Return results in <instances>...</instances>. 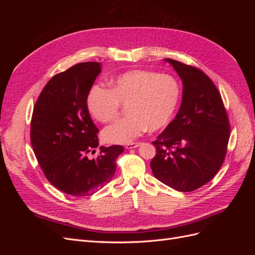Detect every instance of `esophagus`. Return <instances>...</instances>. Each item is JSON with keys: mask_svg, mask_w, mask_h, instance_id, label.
<instances>
[{"mask_svg": "<svg viewBox=\"0 0 255 255\" xmlns=\"http://www.w3.org/2000/svg\"><path fill=\"white\" fill-rule=\"evenodd\" d=\"M139 145H140V142H132V143H128L126 145V148L127 149H135V148H137V146H139Z\"/></svg>", "mask_w": 255, "mask_h": 255, "instance_id": "esophagus-1", "label": "esophagus"}]
</instances>
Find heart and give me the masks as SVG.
Segmentation results:
<instances>
[{
  "mask_svg": "<svg viewBox=\"0 0 255 255\" xmlns=\"http://www.w3.org/2000/svg\"><path fill=\"white\" fill-rule=\"evenodd\" d=\"M180 100V86L173 76L146 70H132L111 81V89L101 84L92 86L87 110L102 123L113 121L127 106L128 116L103 130L104 140L129 143L144 133L167 126Z\"/></svg>",
  "mask_w": 255,
  "mask_h": 255,
  "instance_id": "b5f03b06",
  "label": "heart"
}]
</instances>
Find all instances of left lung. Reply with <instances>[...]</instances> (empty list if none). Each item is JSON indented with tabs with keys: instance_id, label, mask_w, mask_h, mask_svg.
I'll return each instance as SVG.
<instances>
[{
	"instance_id": "1",
	"label": "left lung",
	"mask_w": 255,
	"mask_h": 255,
	"mask_svg": "<svg viewBox=\"0 0 255 255\" xmlns=\"http://www.w3.org/2000/svg\"><path fill=\"white\" fill-rule=\"evenodd\" d=\"M183 81L176 117L157 139L150 166L154 176L182 192L210 182L222 166L230 138V122L219 90L200 69L166 58Z\"/></svg>"
}]
</instances>
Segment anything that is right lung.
<instances>
[{"label":"right lung","instance_id":"right-lung-1","mask_svg":"<svg viewBox=\"0 0 255 255\" xmlns=\"http://www.w3.org/2000/svg\"><path fill=\"white\" fill-rule=\"evenodd\" d=\"M101 65L87 61L57 73L38 97L30 120V141L48 181L67 195H92L116 171L122 145L100 146L99 129L87 110V96Z\"/></svg>","mask_w":255,"mask_h":255}]
</instances>
